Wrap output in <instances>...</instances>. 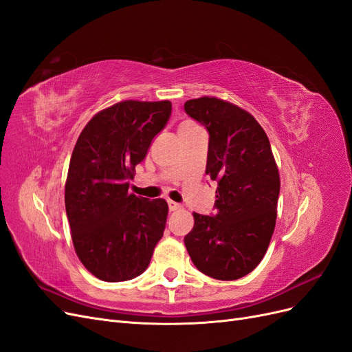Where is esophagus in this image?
Segmentation results:
<instances>
[{
  "mask_svg": "<svg viewBox=\"0 0 352 352\" xmlns=\"http://www.w3.org/2000/svg\"><path fill=\"white\" fill-rule=\"evenodd\" d=\"M167 204H168V210H170V211H179V210H182V205L177 204V202H175V201H167Z\"/></svg>",
  "mask_w": 352,
  "mask_h": 352,
  "instance_id": "34e87169",
  "label": "esophagus"
}]
</instances>
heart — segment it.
I'll list each match as a JSON object with an SVG mask.
<instances>
[{
    "label": "heart",
    "mask_w": 352,
    "mask_h": 352,
    "mask_svg": "<svg viewBox=\"0 0 352 352\" xmlns=\"http://www.w3.org/2000/svg\"><path fill=\"white\" fill-rule=\"evenodd\" d=\"M189 126H197L195 124H190V122H185L180 128H189Z\"/></svg>",
    "instance_id": "1"
}]
</instances>
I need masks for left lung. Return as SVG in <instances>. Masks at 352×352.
<instances>
[{
	"mask_svg": "<svg viewBox=\"0 0 352 352\" xmlns=\"http://www.w3.org/2000/svg\"><path fill=\"white\" fill-rule=\"evenodd\" d=\"M185 112L210 134L207 170L217 180L215 214L193 212L185 246L197 268L233 281L263 259L275 228L280 173L263 128L245 109L204 96Z\"/></svg>",
	"mask_w": 352,
	"mask_h": 352,
	"instance_id": "obj_1",
	"label": "left lung"
}]
</instances>
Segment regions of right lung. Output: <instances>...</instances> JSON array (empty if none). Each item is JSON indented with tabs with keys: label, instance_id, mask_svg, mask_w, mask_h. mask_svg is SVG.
<instances>
[{
	"label": "right lung",
	"instance_id": "obj_1",
	"mask_svg": "<svg viewBox=\"0 0 352 352\" xmlns=\"http://www.w3.org/2000/svg\"><path fill=\"white\" fill-rule=\"evenodd\" d=\"M170 113L168 100L119 102L90 119L72 151L65 182L72 243L102 281L141 275L163 236L167 202L135 197L128 188Z\"/></svg>",
	"mask_w": 352,
	"mask_h": 352
}]
</instances>
